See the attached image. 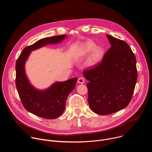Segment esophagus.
Returning a JSON list of instances; mask_svg holds the SVG:
<instances>
[{"mask_svg":"<svg viewBox=\"0 0 152 152\" xmlns=\"http://www.w3.org/2000/svg\"><path fill=\"white\" fill-rule=\"evenodd\" d=\"M77 82L79 83H83L84 82H85V80H84V79L83 78V77H79L78 78V80H77Z\"/></svg>","mask_w":152,"mask_h":152,"instance_id":"1","label":"esophagus"}]
</instances>
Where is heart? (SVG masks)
I'll use <instances>...</instances> for the list:
<instances>
[{
  "label": "heart",
  "instance_id": "heart-1",
  "mask_svg": "<svg viewBox=\"0 0 152 152\" xmlns=\"http://www.w3.org/2000/svg\"><path fill=\"white\" fill-rule=\"evenodd\" d=\"M92 52L88 63L90 66L100 61L104 55V50L102 47H96L94 42L89 41L85 43L82 49V53L84 55H88Z\"/></svg>",
  "mask_w": 152,
  "mask_h": 152
}]
</instances>
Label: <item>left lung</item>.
Here are the masks:
<instances>
[{"label":"left lung","instance_id":"8db88e82","mask_svg":"<svg viewBox=\"0 0 152 152\" xmlns=\"http://www.w3.org/2000/svg\"><path fill=\"white\" fill-rule=\"evenodd\" d=\"M111 47L102 61L83 72L87 84L91 110L109 115L126 107L131 100L137 80V60L127 42L106 35Z\"/></svg>","mask_w":152,"mask_h":152}]
</instances>
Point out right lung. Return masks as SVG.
Segmentation results:
<instances>
[{"instance_id":"obj_1","label":"right lung","mask_w":152,"mask_h":152,"mask_svg":"<svg viewBox=\"0 0 152 152\" xmlns=\"http://www.w3.org/2000/svg\"><path fill=\"white\" fill-rule=\"evenodd\" d=\"M66 37V35H61L38 40L23 49L15 64V85L21 103L28 111L46 119L56 118L63 113L66 99L75 88L77 79L58 82L46 90L38 91L28 81L25 75V64L32 50L48 44L58 43Z\"/></svg>"}]
</instances>
